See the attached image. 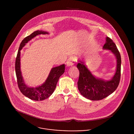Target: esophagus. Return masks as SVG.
Returning <instances> with one entry per match:
<instances>
[{
	"label": "esophagus",
	"instance_id": "1",
	"mask_svg": "<svg viewBox=\"0 0 134 134\" xmlns=\"http://www.w3.org/2000/svg\"><path fill=\"white\" fill-rule=\"evenodd\" d=\"M75 61V58L73 56H71L68 58V59L66 61V65L68 66H70L73 65Z\"/></svg>",
	"mask_w": 134,
	"mask_h": 134
}]
</instances>
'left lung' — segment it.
<instances>
[{
	"mask_svg": "<svg viewBox=\"0 0 134 134\" xmlns=\"http://www.w3.org/2000/svg\"><path fill=\"white\" fill-rule=\"evenodd\" d=\"M103 49H108L115 55L116 59V68L114 76L109 80L98 78L92 74L84 62L79 61L77 67L79 71L77 82L78 89L85 97L92 100H101L113 93L116 89L121 77V58L120 54L113 41L106 37Z\"/></svg>",
	"mask_w": 134,
	"mask_h": 134,
	"instance_id": "8db88e82",
	"label": "left lung"
}]
</instances>
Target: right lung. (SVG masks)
Here are the masks:
<instances>
[{
    "label": "right lung",
    "mask_w": 134,
    "mask_h": 134,
    "mask_svg": "<svg viewBox=\"0 0 134 134\" xmlns=\"http://www.w3.org/2000/svg\"><path fill=\"white\" fill-rule=\"evenodd\" d=\"M41 34L45 35L48 34V33L42 30H37L26 37L21 41L16 58L15 66L18 85L20 92L25 96L35 100H42L51 96L56 87L59 77L64 73L65 71L64 64L60 65L52 69L48 76L42 85L37 87H29L25 84L20 71V51L26 44L32 38Z\"/></svg>",
    "instance_id": "obj_1"
}]
</instances>
